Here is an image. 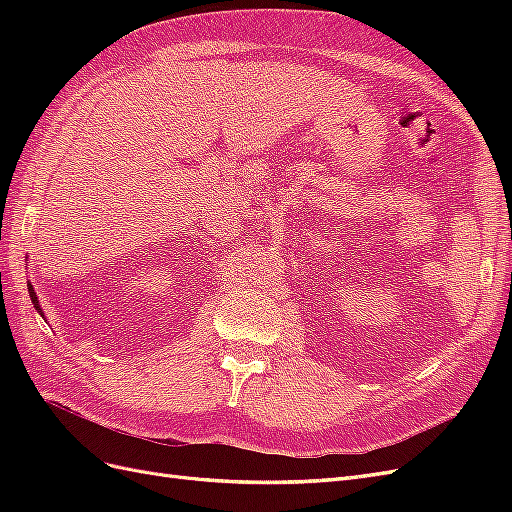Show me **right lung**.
Wrapping results in <instances>:
<instances>
[{
  "mask_svg": "<svg viewBox=\"0 0 512 512\" xmlns=\"http://www.w3.org/2000/svg\"><path fill=\"white\" fill-rule=\"evenodd\" d=\"M27 288H29V297H32V303H34V307L38 309V314L44 318V312H42V307H40V303H38V297H36V292H34V286L29 284Z\"/></svg>",
  "mask_w": 512,
  "mask_h": 512,
  "instance_id": "right-lung-1",
  "label": "right lung"
}]
</instances>
